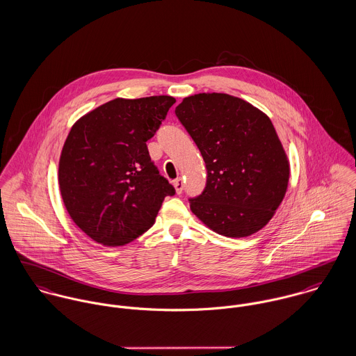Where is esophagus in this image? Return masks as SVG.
Returning a JSON list of instances; mask_svg holds the SVG:
<instances>
[{
  "mask_svg": "<svg viewBox=\"0 0 356 356\" xmlns=\"http://www.w3.org/2000/svg\"><path fill=\"white\" fill-rule=\"evenodd\" d=\"M174 186H175V191H177L178 195H181V193L184 192V182H182L181 178H177V179L174 181Z\"/></svg>",
  "mask_w": 356,
  "mask_h": 356,
  "instance_id": "obj_1",
  "label": "esophagus"
}]
</instances>
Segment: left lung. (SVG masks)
I'll return each mask as SVG.
<instances>
[{"label":"left lung","mask_w":356,"mask_h":356,"mask_svg":"<svg viewBox=\"0 0 356 356\" xmlns=\"http://www.w3.org/2000/svg\"><path fill=\"white\" fill-rule=\"evenodd\" d=\"M175 115L207 170L203 192L189 199L192 212L226 237H247L266 226L289 181V163L268 116L225 93L186 97Z\"/></svg>","instance_id":"obj_1"}]
</instances>
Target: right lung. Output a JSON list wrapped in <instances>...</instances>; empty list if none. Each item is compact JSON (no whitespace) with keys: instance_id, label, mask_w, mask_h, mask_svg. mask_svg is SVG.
<instances>
[{"instance_id":"obj_1","label":"right lung","mask_w":356,"mask_h":356,"mask_svg":"<svg viewBox=\"0 0 356 356\" xmlns=\"http://www.w3.org/2000/svg\"><path fill=\"white\" fill-rule=\"evenodd\" d=\"M175 99H115L81 118L71 129L58 164L64 205L95 241L124 245L149 227L174 186L151 160L147 141Z\"/></svg>"}]
</instances>
